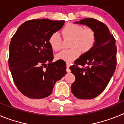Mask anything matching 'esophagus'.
<instances>
[{"label": "esophagus", "instance_id": "1", "mask_svg": "<svg viewBox=\"0 0 124 124\" xmlns=\"http://www.w3.org/2000/svg\"><path fill=\"white\" fill-rule=\"evenodd\" d=\"M70 64L69 63H66V68H67V70H69V68H70Z\"/></svg>", "mask_w": 124, "mask_h": 124}]
</instances>
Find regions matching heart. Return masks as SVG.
Segmentation results:
<instances>
[{
	"label": "heart",
	"instance_id": "heart-1",
	"mask_svg": "<svg viewBox=\"0 0 124 124\" xmlns=\"http://www.w3.org/2000/svg\"><path fill=\"white\" fill-rule=\"evenodd\" d=\"M62 34L64 38H71L70 50L61 51L56 55V59L66 62H71L83 53L89 51L96 41L95 31L91 28H84L82 25L73 23L66 24L63 28ZM49 43L54 51L62 48V38L60 33L54 32L49 37Z\"/></svg>",
	"mask_w": 124,
	"mask_h": 124
}]
</instances>
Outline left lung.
<instances>
[{
  "label": "left lung",
  "instance_id": "obj_1",
  "mask_svg": "<svg viewBox=\"0 0 124 124\" xmlns=\"http://www.w3.org/2000/svg\"><path fill=\"white\" fill-rule=\"evenodd\" d=\"M75 23L92 28L96 33V41L89 51L70 67L76 78L71 87V93L78 99H93L106 89L116 70V40L108 27L94 18H84Z\"/></svg>",
  "mask_w": 124,
  "mask_h": 124
}]
</instances>
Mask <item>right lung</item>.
<instances>
[{"label": "right lung", "instance_id": "add662e5", "mask_svg": "<svg viewBox=\"0 0 124 124\" xmlns=\"http://www.w3.org/2000/svg\"><path fill=\"white\" fill-rule=\"evenodd\" d=\"M64 23V20L46 18L28 20L11 38L8 66L15 86L24 96L31 99L48 97L56 82L66 74L64 63H52L48 41L50 36Z\"/></svg>", "mask_w": 124, "mask_h": 124}]
</instances>
